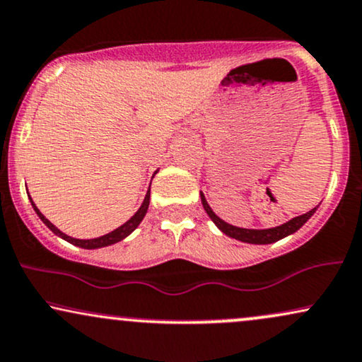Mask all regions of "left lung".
<instances>
[{"label": "left lung", "mask_w": 362, "mask_h": 362, "mask_svg": "<svg viewBox=\"0 0 362 362\" xmlns=\"http://www.w3.org/2000/svg\"><path fill=\"white\" fill-rule=\"evenodd\" d=\"M202 203H203L204 211L208 213V216L211 218L213 223H215V225L223 231V233L231 236V238H235V240H240V242L253 243V245H269V243L279 242V240L285 238V236L296 233V231L300 228V226L304 225V223L309 220L312 215H314L315 209H317V206H315L314 209H310V211L304 213V215L292 218L290 221L284 223V225H280V226H275V228L247 230V228H238V226L228 225V223L223 221L221 218H218L215 213H213V209L209 208V204L206 203V199H204L203 193H202Z\"/></svg>", "instance_id": "1"}]
</instances>
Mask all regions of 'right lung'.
<instances>
[{"label": "right lung", "instance_id": "1", "mask_svg": "<svg viewBox=\"0 0 362 362\" xmlns=\"http://www.w3.org/2000/svg\"><path fill=\"white\" fill-rule=\"evenodd\" d=\"M149 198H151V191H147V194H146V198H144V202H142V204H141V208L137 209L136 211V215H134L131 220L129 221H126L124 223L122 226H119V228H115L114 231H110V233H107V235H104V236H99V238H92V240H78V238H72V236H69V235H65L64 231H60L57 228L55 225H53V223H50L47 220V218H45L42 213H40V209L35 206V203H33V199L30 198V202H31V206H33V209L35 211H37V215L40 216V220H42L45 225L48 226V228H50L53 233H55L57 236H60V238H64V240H66V242L69 243H72V245H75V247H80V248H87V250H93V248H102V247H109V245H114V243H117V242H120V240H124L126 238L127 235H131L134 230L137 228V226H139V223L142 221V218L146 216V213H147V208H149Z\"/></svg>", "mask_w": 362, "mask_h": 362}]
</instances>
